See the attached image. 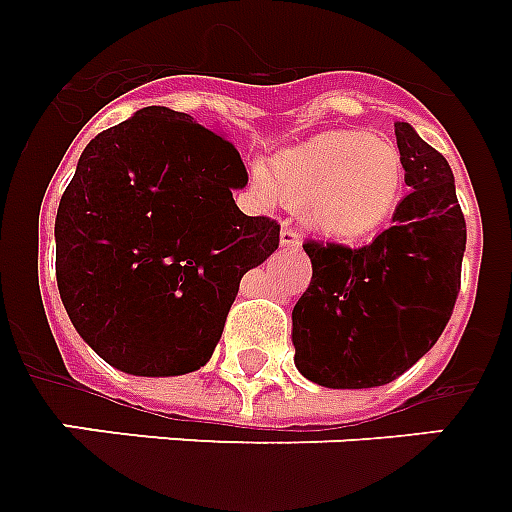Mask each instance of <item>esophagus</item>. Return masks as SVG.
<instances>
[{
  "mask_svg": "<svg viewBox=\"0 0 512 512\" xmlns=\"http://www.w3.org/2000/svg\"><path fill=\"white\" fill-rule=\"evenodd\" d=\"M280 245H282V248H301V237H298V232L293 230V227H288V224H282Z\"/></svg>",
  "mask_w": 512,
  "mask_h": 512,
  "instance_id": "esophagus-1",
  "label": "esophagus"
}]
</instances>
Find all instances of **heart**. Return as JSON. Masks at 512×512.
<instances>
[{"instance_id": "b5f03b06", "label": "heart", "mask_w": 512, "mask_h": 512, "mask_svg": "<svg viewBox=\"0 0 512 512\" xmlns=\"http://www.w3.org/2000/svg\"><path fill=\"white\" fill-rule=\"evenodd\" d=\"M404 155L396 142L359 129H333L290 145L251 171L261 203L277 198L301 211L327 240H365L391 219L404 192Z\"/></svg>"}]
</instances>
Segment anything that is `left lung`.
<instances>
[{
    "label": "left lung",
    "instance_id": "obj_1",
    "mask_svg": "<svg viewBox=\"0 0 512 512\" xmlns=\"http://www.w3.org/2000/svg\"><path fill=\"white\" fill-rule=\"evenodd\" d=\"M410 195L365 248L309 243L312 282L293 306L298 372L325 388H375L410 370L444 333L465 253L447 158L396 121Z\"/></svg>",
    "mask_w": 512,
    "mask_h": 512
}]
</instances>
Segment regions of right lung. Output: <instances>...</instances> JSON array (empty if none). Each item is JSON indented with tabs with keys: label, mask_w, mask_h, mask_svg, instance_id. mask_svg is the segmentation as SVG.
Masks as SVG:
<instances>
[{
	"label": "right lung",
	"mask_w": 512,
	"mask_h": 512,
	"mask_svg": "<svg viewBox=\"0 0 512 512\" xmlns=\"http://www.w3.org/2000/svg\"><path fill=\"white\" fill-rule=\"evenodd\" d=\"M245 185L232 142L161 105L84 147L57 208V290L110 367L171 378L211 359L243 275L280 245V224L237 208Z\"/></svg>",
	"instance_id": "add662e5"
}]
</instances>
